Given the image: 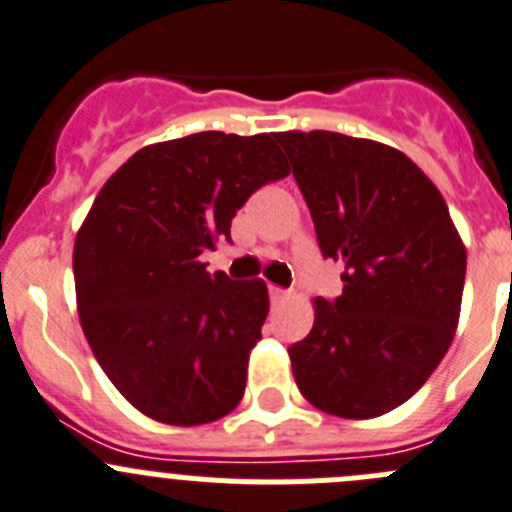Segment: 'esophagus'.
Segmentation results:
<instances>
[{
  "label": "esophagus",
  "mask_w": 512,
  "mask_h": 512,
  "mask_svg": "<svg viewBox=\"0 0 512 512\" xmlns=\"http://www.w3.org/2000/svg\"><path fill=\"white\" fill-rule=\"evenodd\" d=\"M285 298H288V290L278 288V285H270V300H272V305L283 303Z\"/></svg>",
  "instance_id": "obj_1"
}]
</instances>
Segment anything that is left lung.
Instances as JSON below:
<instances>
[{
  "mask_svg": "<svg viewBox=\"0 0 512 512\" xmlns=\"http://www.w3.org/2000/svg\"><path fill=\"white\" fill-rule=\"evenodd\" d=\"M343 295L315 298L288 348L300 394L321 412L371 419L414 396L455 338L467 252L437 186L409 156L331 131L275 133Z\"/></svg>",
  "mask_w": 512,
  "mask_h": 512,
  "instance_id": "obj_1",
  "label": "left lung"
}]
</instances>
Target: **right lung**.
<instances>
[{
	"instance_id": "1",
	"label": "right lung",
	"mask_w": 512,
	"mask_h": 512,
	"mask_svg": "<svg viewBox=\"0 0 512 512\" xmlns=\"http://www.w3.org/2000/svg\"><path fill=\"white\" fill-rule=\"evenodd\" d=\"M290 174L275 133L204 131L131 156L95 197L73 250L83 333L138 412L194 427L240 404L270 298L207 272L237 209Z\"/></svg>"
}]
</instances>
